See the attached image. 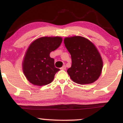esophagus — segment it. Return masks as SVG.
I'll return each mask as SVG.
<instances>
[{
    "label": "esophagus",
    "mask_w": 123,
    "mask_h": 123,
    "mask_svg": "<svg viewBox=\"0 0 123 123\" xmlns=\"http://www.w3.org/2000/svg\"><path fill=\"white\" fill-rule=\"evenodd\" d=\"M61 69H62V70H65V69H66V66H65V65H64V66L62 67L61 68Z\"/></svg>",
    "instance_id": "obj_1"
}]
</instances>
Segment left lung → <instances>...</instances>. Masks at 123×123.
Listing matches in <instances>:
<instances>
[{
    "instance_id": "left-lung-1",
    "label": "left lung",
    "mask_w": 123,
    "mask_h": 123,
    "mask_svg": "<svg viewBox=\"0 0 123 123\" xmlns=\"http://www.w3.org/2000/svg\"><path fill=\"white\" fill-rule=\"evenodd\" d=\"M64 44L71 57V67L67 70L71 79L80 85L97 80L101 74L103 62L95 45L81 36L65 38Z\"/></svg>"
}]
</instances>
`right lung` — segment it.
<instances>
[{"label": "right lung", "instance_id": "obj_1", "mask_svg": "<svg viewBox=\"0 0 123 123\" xmlns=\"http://www.w3.org/2000/svg\"><path fill=\"white\" fill-rule=\"evenodd\" d=\"M62 41L60 37H43L30 44L23 64L24 73L30 82L44 86L53 81L59 69L55 67L54 59L50 57V53L59 48Z\"/></svg>", "mask_w": 123, "mask_h": 123}]
</instances>
